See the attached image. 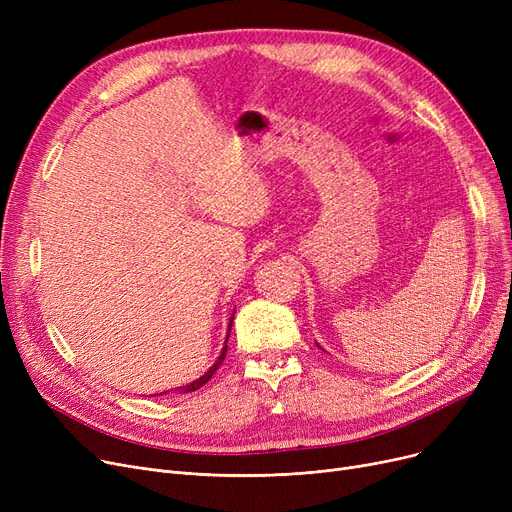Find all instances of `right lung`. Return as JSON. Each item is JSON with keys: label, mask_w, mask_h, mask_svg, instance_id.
I'll return each instance as SVG.
<instances>
[{"label": "right lung", "mask_w": 512, "mask_h": 512, "mask_svg": "<svg viewBox=\"0 0 512 512\" xmlns=\"http://www.w3.org/2000/svg\"><path fill=\"white\" fill-rule=\"evenodd\" d=\"M232 319H234V315L230 317V324H228V334H226V342H224V348H222V353H220V357H218V361H215L203 375H201V378L199 380H195V382H191V384H186V386H180V388H176V390H180L182 394L184 392H195V390H199L201 386H205L209 380H211V375L215 373V369H218L220 365H222V361L226 359V351H228V336H230V330H232ZM161 394V392H159ZM166 394V392H164Z\"/></svg>", "instance_id": "add662e5"}]
</instances>
